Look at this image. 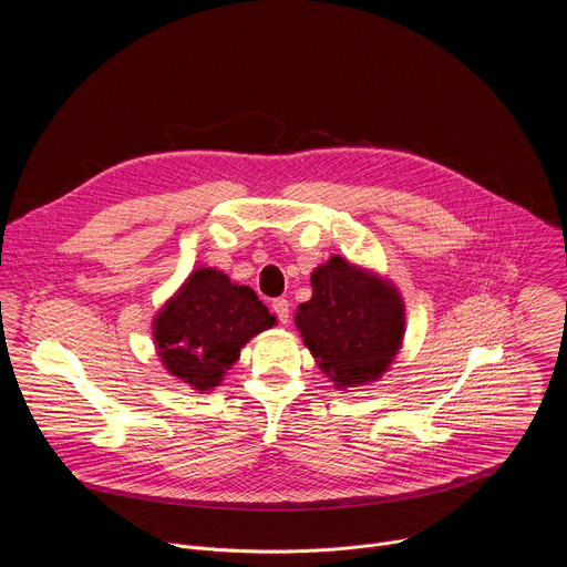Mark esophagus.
Wrapping results in <instances>:
<instances>
[{
    "label": "esophagus",
    "instance_id": "esophagus-1",
    "mask_svg": "<svg viewBox=\"0 0 567 567\" xmlns=\"http://www.w3.org/2000/svg\"><path fill=\"white\" fill-rule=\"evenodd\" d=\"M271 309H274V313L278 316V320L282 322V326H287V322H289V300L276 298V300L271 302Z\"/></svg>",
    "mask_w": 567,
    "mask_h": 567
}]
</instances>
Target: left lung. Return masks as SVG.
Listing matches in <instances>:
<instances>
[{
	"label": "left lung",
	"instance_id": "left-lung-1",
	"mask_svg": "<svg viewBox=\"0 0 567 567\" xmlns=\"http://www.w3.org/2000/svg\"><path fill=\"white\" fill-rule=\"evenodd\" d=\"M296 328L318 368L346 390L377 381L403 341V300L390 280L332 256L311 274Z\"/></svg>",
	"mask_w": 567,
	"mask_h": 567
}]
</instances>
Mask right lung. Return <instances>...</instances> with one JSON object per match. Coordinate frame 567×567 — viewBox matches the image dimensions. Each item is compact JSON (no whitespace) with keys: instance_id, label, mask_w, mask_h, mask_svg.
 I'll return each mask as SVG.
<instances>
[{"instance_id":"obj_1","label":"right lung","mask_w":567,"mask_h":567,"mask_svg":"<svg viewBox=\"0 0 567 567\" xmlns=\"http://www.w3.org/2000/svg\"><path fill=\"white\" fill-rule=\"evenodd\" d=\"M152 334L164 368L193 390L221 383L256 334L276 326V316L247 285H235L213 267L195 269L154 316Z\"/></svg>"}]
</instances>
